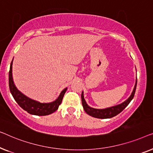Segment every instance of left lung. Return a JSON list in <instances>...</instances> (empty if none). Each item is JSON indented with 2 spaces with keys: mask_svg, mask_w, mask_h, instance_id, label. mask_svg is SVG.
Returning <instances> with one entry per match:
<instances>
[{
  "mask_svg": "<svg viewBox=\"0 0 153 153\" xmlns=\"http://www.w3.org/2000/svg\"><path fill=\"white\" fill-rule=\"evenodd\" d=\"M137 79H136V82H135V85L133 91L131 94L128 99L126 100H125L123 102L120 103L119 105H115V106H112L110 107H107V108L105 109H95L93 107H89V105L87 104L86 101L84 98V93L83 91L82 92L81 94V98H82V104L83 108L86 111V113L87 114H89L91 117H93L94 118H97V119H110L112 118L117 114H119V113L123 110L126 107L128 106L129 103L130 102V101L132 100L134 98L135 91H136V87H137Z\"/></svg>",
  "mask_w": 153,
  "mask_h": 153,
  "instance_id": "left-lung-1",
  "label": "left lung"
}]
</instances>
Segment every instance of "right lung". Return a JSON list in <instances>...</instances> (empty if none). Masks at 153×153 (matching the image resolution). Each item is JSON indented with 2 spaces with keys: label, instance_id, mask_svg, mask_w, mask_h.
I'll return each instance as SVG.
<instances>
[{
  "label": "right lung",
  "instance_id": "obj_1",
  "mask_svg": "<svg viewBox=\"0 0 153 153\" xmlns=\"http://www.w3.org/2000/svg\"><path fill=\"white\" fill-rule=\"evenodd\" d=\"M12 63L13 59L11 64H10L9 72L10 90L13 98H14V100L18 103L19 106L24 109L25 111H26L27 113L33 115L46 116L55 112L58 109L59 105L62 103V99H63L64 94L67 90V88H65L62 90L58 98L51 102L42 103L39 101L33 100V99L28 98L21 93L15 86L12 77Z\"/></svg>",
  "mask_w": 153,
  "mask_h": 153
}]
</instances>
